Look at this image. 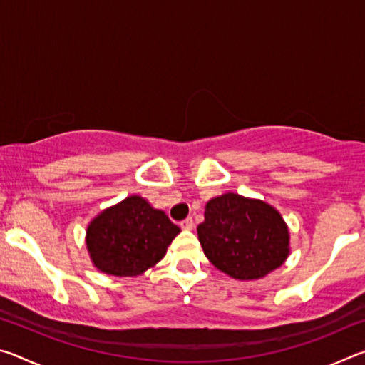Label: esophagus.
Segmentation results:
<instances>
[{"instance_id": "esophagus-1", "label": "esophagus", "mask_w": 365, "mask_h": 365, "mask_svg": "<svg viewBox=\"0 0 365 365\" xmlns=\"http://www.w3.org/2000/svg\"><path fill=\"white\" fill-rule=\"evenodd\" d=\"M180 227L183 228V230H193L195 222H193V219H191V217H187V219L180 222Z\"/></svg>"}]
</instances>
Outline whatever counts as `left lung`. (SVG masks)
<instances>
[{"label": "left lung", "instance_id": "left-lung-1", "mask_svg": "<svg viewBox=\"0 0 365 365\" xmlns=\"http://www.w3.org/2000/svg\"><path fill=\"white\" fill-rule=\"evenodd\" d=\"M197 238L206 257L224 274L256 280L285 262L288 227L267 202L227 193L206 205Z\"/></svg>", "mask_w": 365, "mask_h": 365}]
</instances>
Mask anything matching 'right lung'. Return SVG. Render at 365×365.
Listing matches in <instances>:
<instances>
[{
	"instance_id": "right-lung-1",
	"label": "right lung",
	"mask_w": 365,
	"mask_h": 365,
	"mask_svg": "<svg viewBox=\"0 0 365 365\" xmlns=\"http://www.w3.org/2000/svg\"><path fill=\"white\" fill-rule=\"evenodd\" d=\"M178 232L164 211L151 207L143 197L130 196L91 220L86 248L104 274L135 277L164 257Z\"/></svg>"
}]
</instances>
